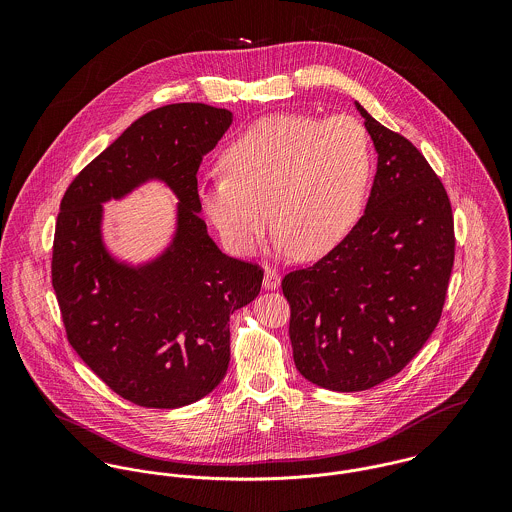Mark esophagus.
Returning a JSON list of instances; mask_svg holds the SVG:
<instances>
[{"label": "esophagus", "mask_w": 512, "mask_h": 512, "mask_svg": "<svg viewBox=\"0 0 512 512\" xmlns=\"http://www.w3.org/2000/svg\"><path fill=\"white\" fill-rule=\"evenodd\" d=\"M278 286H280V276H278L276 268L266 266V270H264V288L266 290H276Z\"/></svg>", "instance_id": "34e87169"}]
</instances>
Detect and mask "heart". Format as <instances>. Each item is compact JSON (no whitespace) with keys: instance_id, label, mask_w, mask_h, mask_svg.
<instances>
[{"instance_id":"1","label":"heart","mask_w":512,"mask_h":512,"mask_svg":"<svg viewBox=\"0 0 512 512\" xmlns=\"http://www.w3.org/2000/svg\"><path fill=\"white\" fill-rule=\"evenodd\" d=\"M222 167L226 175L199 183V199L230 252L252 254L274 213L293 254L317 258L359 217L372 149L365 126L351 116L276 114L232 140Z\"/></svg>"}]
</instances>
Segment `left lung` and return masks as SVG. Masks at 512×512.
Masks as SVG:
<instances>
[{"label": "left lung", "mask_w": 512, "mask_h": 512, "mask_svg": "<svg viewBox=\"0 0 512 512\" xmlns=\"http://www.w3.org/2000/svg\"><path fill=\"white\" fill-rule=\"evenodd\" d=\"M378 163L365 215L313 266L282 280L293 363L335 392L398 374L438 327L455 258L451 203L420 149L361 104Z\"/></svg>", "instance_id": "left-lung-1"}]
</instances>
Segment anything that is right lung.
I'll return each instance as SVG.
<instances>
[{
    "label": "right lung",
    "mask_w": 512,
    "mask_h": 512,
    "mask_svg": "<svg viewBox=\"0 0 512 512\" xmlns=\"http://www.w3.org/2000/svg\"><path fill=\"white\" fill-rule=\"evenodd\" d=\"M230 124V110L201 102L151 110L74 177L61 201L51 280L67 339L108 388L144 408H181L219 386L228 319L262 288L264 270L222 254L199 217L197 171ZM147 178L178 195V232L155 263L130 269L101 244V203Z\"/></svg>",
    "instance_id": "right-lung-1"
}]
</instances>
